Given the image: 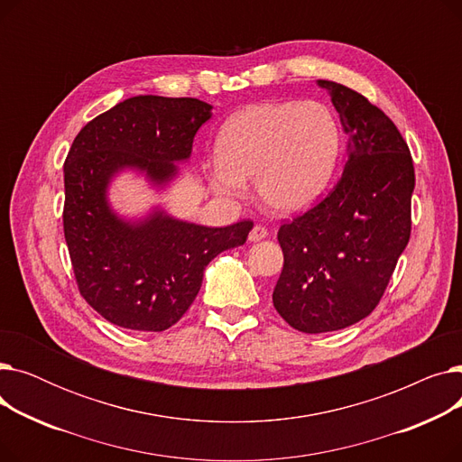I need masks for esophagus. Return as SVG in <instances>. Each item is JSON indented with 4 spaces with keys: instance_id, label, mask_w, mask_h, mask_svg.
Listing matches in <instances>:
<instances>
[{
    "instance_id": "obj_1",
    "label": "esophagus",
    "mask_w": 462,
    "mask_h": 462,
    "mask_svg": "<svg viewBox=\"0 0 462 462\" xmlns=\"http://www.w3.org/2000/svg\"><path fill=\"white\" fill-rule=\"evenodd\" d=\"M265 236H268V230H265V228L260 226V225H256V226L249 232V241H260V239H263Z\"/></svg>"
}]
</instances>
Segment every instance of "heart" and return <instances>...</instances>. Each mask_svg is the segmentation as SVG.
<instances>
[{"instance_id": "1", "label": "heart", "mask_w": 462, "mask_h": 462, "mask_svg": "<svg viewBox=\"0 0 462 462\" xmlns=\"http://www.w3.org/2000/svg\"><path fill=\"white\" fill-rule=\"evenodd\" d=\"M341 153V129L317 101L262 103L232 116L215 140L209 187L241 200L254 180L260 200L277 213L310 208L328 189Z\"/></svg>"}]
</instances>
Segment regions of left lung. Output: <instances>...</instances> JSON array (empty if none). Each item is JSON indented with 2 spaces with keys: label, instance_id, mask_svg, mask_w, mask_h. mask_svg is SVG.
<instances>
[{
  "label": "left lung",
  "instance_id": "1",
  "mask_svg": "<svg viewBox=\"0 0 462 462\" xmlns=\"http://www.w3.org/2000/svg\"><path fill=\"white\" fill-rule=\"evenodd\" d=\"M328 89L348 136V161L328 197L279 228L284 265L273 305L298 331L348 328L374 310L410 239L416 176L393 121L361 93Z\"/></svg>",
  "mask_w": 462,
  "mask_h": 462
}]
</instances>
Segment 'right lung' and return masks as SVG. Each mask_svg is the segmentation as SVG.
Segmentation results:
<instances>
[{
  "label": "right lung",
  "mask_w": 462,
  "mask_h": 462,
  "mask_svg": "<svg viewBox=\"0 0 462 462\" xmlns=\"http://www.w3.org/2000/svg\"><path fill=\"white\" fill-rule=\"evenodd\" d=\"M211 108L190 97H131L91 119L70 145L63 232L72 272L82 298L114 326H174L197 298L208 263L244 245L253 230V221L209 228L161 208L125 218L108 202V187L124 170L143 174L157 189L172 181Z\"/></svg>",
  "instance_id": "right-lung-1"
}]
</instances>
